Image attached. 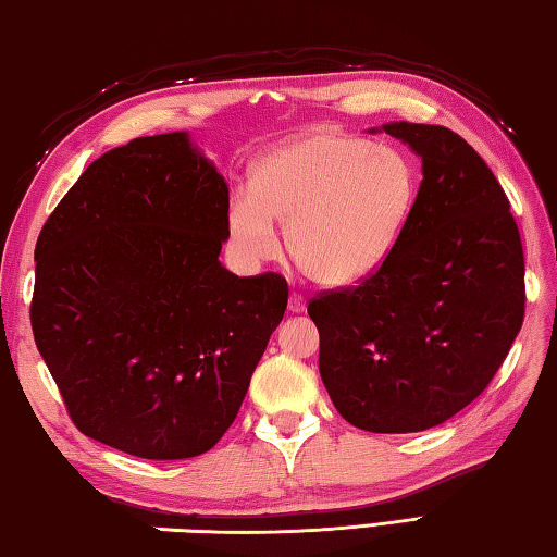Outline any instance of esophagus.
Returning a JSON list of instances; mask_svg holds the SVG:
<instances>
[{
	"instance_id": "1",
	"label": "esophagus",
	"mask_w": 557,
	"mask_h": 557,
	"mask_svg": "<svg viewBox=\"0 0 557 557\" xmlns=\"http://www.w3.org/2000/svg\"><path fill=\"white\" fill-rule=\"evenodd\" d=\"M288 310H290V312H296V314L306 310V298H302L300 293H290V298H288Z\"/></svg>"
}]
</instances>
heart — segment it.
<instances>
[{
    "instance_id": "heart-1",
    "label": "heart",
    "mask_w": 557,
    "mask_h": 557,
    "mask_svg": "<svg viewBox=\"0 0 557 557\" xmlns=\"http://www.w3.org/2000/svg\"><path fill=\"white\" fill-rule=\"evenodd\" d=\"M417 191L407 152L318 131L261 157L249 196H235L227 208V239L237 259L261 264L278 251L276 220L302 274L320 286H351L391 255Z\"/></svg>"
}]
</instances>
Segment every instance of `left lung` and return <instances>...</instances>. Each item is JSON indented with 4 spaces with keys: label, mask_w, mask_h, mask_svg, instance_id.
<instances>
[{
    "label": "left lung",
    "mask_w": 557,
    "mask_h": 557,
    "mask_svg": "<svg viewBox=\"0 0 557 557\" xmlns=\"http://www.w3.org/2000/svg\"><path fill=\"white\" fill-rule=\"evenodd\" d=\"M422 157L424 180L391 255L356 286L320 290V375L346 422L409 434L485 391L527 306L521 235L485 160L444 125L383 128Z\"/></svg>",
    "instance_id": "8db88e82"
}]
</instances>
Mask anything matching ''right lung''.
Listing matches in <instances>:
<instances>
[{
    "label": "right lung",
    "instance_id": "obj_1",
    "mask_svg": "<svg viewBox=\"0 0 557 557\" xmlns=\"http://www.w3.org/2000/svg\"><path fill=\"white\" fill-rule=\"evenodd\" d=\"M227 208L215 166L164 133L91 162L46 220L30 327L84 436L180 460L235 422L288 283L220 267Z\"/></svg>",
    "mask_w": 557,
    "mask_h": 557
}]
</instances>
